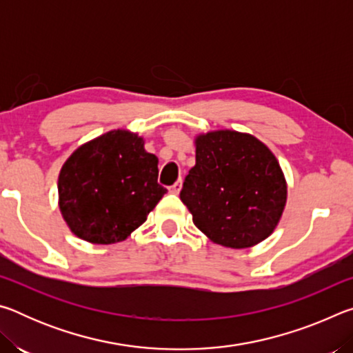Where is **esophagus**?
<instances>
[{"label": "esophagus", "instance_id": "obj_1", "mask_svg": "<svg viewBox=\"0 0 353 353\" xmlns=\"http://www.w3.org/2000/svg\"><path fill=\"white\" fill-rule=\"evenodd\" d=\"M181 190H182V182H181V181H177V182H176L174 185H172V187L170 188L171 193H174V194L181 193Z\"/></svg>", "mask_w": 353, "mask_h": 353}]
</instances>
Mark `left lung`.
<instances>
[{
    "mask_svg": "<svg viewBox=\"0 0 353 353\" xmlns=\"http://www.w3.org/2000/svg\"><path fill=\"white\" fill-rule=\"evenodd\" d=\"M196 165L181 199L208 240L248 249L270 236L282 218L286 179L279 160L254 135L221 129L194 139Z\"/></svg>",
    "mask_w": 353,
    "mask_h": 353,
    "instance_id": "left-lung-1",
    "label": "left lung"
}]
</instances>
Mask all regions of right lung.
Wrapping results in <instances>:
<instances>
[{
	"instance_id": "1",
	"label": "right lung",
	"mask_w": 353,
	"mask_h": 353,
	"mask_svg": "<svg viewBox=\"0 0 353 353\" xmlns=\"http://www.w3.org/2000/svg\"><path fill=\"white\" fill-rule=\"evenodd\" d=\"M159 159L145 139L113 129L71 152L59 172V208L73 234L92 244L124 241L163 198Z\"/></svg>"
}]
</instances>
